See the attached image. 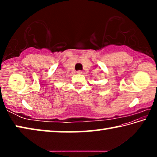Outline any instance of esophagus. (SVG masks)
Instances as JSON below:
<instances>
[{"mask_svg": "<svg viewBox=\"0 0 157 157\" xmlns=\"http://www.w3.org/2000/svg\"><path fill=\"white\" fill-rule=\"evenodd\" d=\"M77 73L82 74V71H77Z\"/></svg>", "mask_w": 157, "mask_h": 157, "instance_id": "34e87169", "label": "esophagus"}]
</instances>
